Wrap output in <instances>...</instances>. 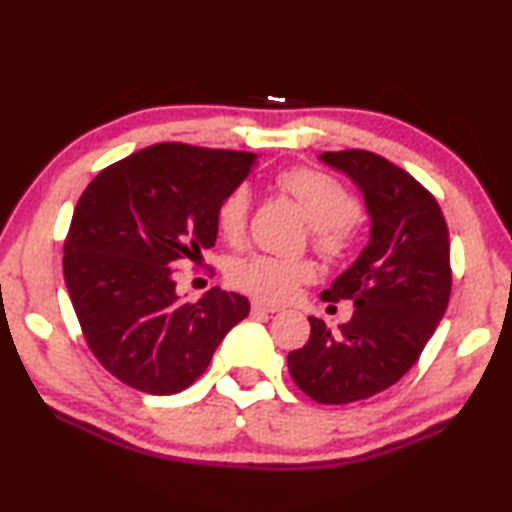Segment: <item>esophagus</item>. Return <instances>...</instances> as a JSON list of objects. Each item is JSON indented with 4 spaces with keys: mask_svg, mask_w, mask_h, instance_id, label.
Here are the masks:
<instances>
[{
    "mask_svg": "<svg viewBox=\"0 0 512 512\" xmlns=\"http://www.w3.org/2000/svg\"><path fill=\"white\" fill-rule=\"evenodd\" d=\"M250 309H253V314H275V311H280L282 307L271 305V302H264V300H253L250 302Z\"/></svg>",
    "mask_w": 512,
    "mask_h": 512,
    "instance_id": "1",
    "label": "esophagus"
}]
</instances>
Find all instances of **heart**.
I'll list each match as a JSON object with an SVG mask.
<instances>
[{
  "mask_svg": "<svg viewBox=\"0 0 512 512\" xmlns=\"http://www.w3.org/2000/svg\"><path fill=\"white\" fill-rule=\"evenodd\" d=\"M277 187L296 201L311 223V241L327 259H341L352 248L357 201L339 180L323 171L298 167L282 171ZM250 189H230L216 205V230L230 246L246 239ZM232 282L259 300H289L300 284L316 277V266L307 257L250 255L230 268Z\"/></svg>",
  "mask_w": 512,
  "mask_h": 512,
  "instance_id": "obj_1",
  "label": "heart"
}]
</instances>
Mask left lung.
Instances as JSON below:
<instances>
[{
  "label": "left lung",
  "instance_id": "obj_1",
  "mask_svg": "<svg viewBox=\"0 0 512 512\" xmlns=\"http://www.w3.org/2000/svg\"><path fill=\"white\" fill-rule=\"evenodd\" d=\"M318 160L359 187L370 239L323 291L352 300V318L332 332L309 316V341L289 352V372L311 400L350 404L400 381L436 332L452 291L449 232L436 198L381 155L350 149Z\"/></svg>",
  "mask_w": 512,
  "mask_h": 512
}]
</instances>
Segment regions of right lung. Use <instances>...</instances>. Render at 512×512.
<instances>
[{
  "instance_id": "right-lung-1",
  "label": "right lung",
  "mask_w": 512,
  "mask_h": 512,
  "mask_svg": "<svg viewBox=\"0 0 512 512\" xmlns=\"http://www.w3.org/2000/svg\"><path fill=\"white\" fill-rule=\"evenodd\" d=\"M255 164V153L153 144L110 164L81 194L65 284L92 354L126 386L185 391L248 316V298L235 291L178 296L173 266L214 246L216 205Z\"/></svg>"
}]
</instances>
